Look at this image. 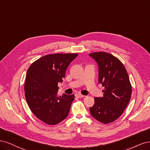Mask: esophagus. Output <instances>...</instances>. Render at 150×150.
Returning a JSON list of instances; mask_svg holds the SVG:
<instances>
[{
	"label": "esophagus",
	"instance_id": "34e87169",
	"mask_svg": "<svg viewBox=\"0 0 150 150\" xmlns=\"http://www.w3.org/2000/svg\"><path fill=\"white\" fill-rule=\"evenodd\" d=\"M75 96L78 98H83L85 96V95H81L80 93H76V94H75Z\"/></svg>",
	"mask_w": 150,
	"mask_h": 150
}]
</instances>
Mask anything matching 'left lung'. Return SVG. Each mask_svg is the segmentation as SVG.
Listing matches in <instances>:
<instances>
[{
    "mask_svg": "<svg viewBox=\"0 0 150 150\" xmlns=\"http://www.w3.org/2000/svg\"><path fill=\"white\" fill-rule=\"evenodd\" d=\"M89 55L98 65V82L104 86L103 97L95 98L90 108L92 117L105 124L117 120L126 108L132 95V85L121 61L112 54L100 52Z\"/></svg>",
    "mask_w": 150,
    "mask_h": 150,
    "instance_id": "1",
    "label": "left lung"
}]
</instances>
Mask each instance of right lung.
Listing matches in <instances>:
<instances>
[{"label":"right lung","mask_w":150,"mask_h":150,"mask_svg":"<svg viewBox=\"0 0 150 150\" xmlns=\"http://www.w3.org/2000/svg\"><path fill=\"white\" fill-rule=\"evenodd\" d=\"M77 55H47L28 68L24 85L25 98L31 112L42 122L55 125L68 116L75 95H58V83L63 81L67 67Z\"/></svg>","instance_id":"obj_1"}]
</instances>
